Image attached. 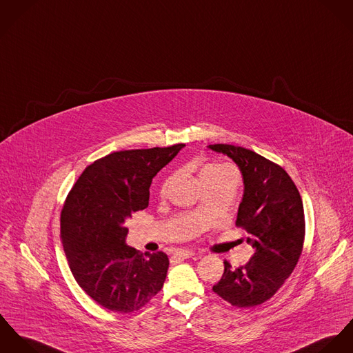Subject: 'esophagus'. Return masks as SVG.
<instances>
[{"label":"esophagus","instance_id":"obj_1","mask_svg":"<svg viewBox=\"0 0 353 353\" xmlns=\"http://www.w3.org/2000/svg\"><path fill=\"white\" fill-rule=\"evenodd\" d=\"M173 254H174V257L184 260V259H190V257L195 256V252L194 250H187V249H177Z\"/></svg>","mask_w":353,"mask_h":353}]
</instances>
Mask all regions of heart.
<instances>
[{
    "instance_id": "1",
    "label": "heart",
    "mask_w": 353,
    "mask_h": 353,
    "mask_svg": "<svg viewBox=\"0 0 353 353\" xmlns=\"http://www.w3.org/2000/svg\"><path fill=\"white\" fill-rule=\"evenodd\" d=\"M226 177H236V176H235L234 170L225 163H211V165H207L205 168H203L200 172L201 181L212 180V179H226ZM170 181H172V177H166L163 180V183L161 185V192L166 191Z\"/></svg>"
}]
</instances>
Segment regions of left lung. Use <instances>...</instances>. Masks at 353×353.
Returning a JSON list of instances; mask_svg holds the SVG:
<instances>
[{
    "label": "left lung",
    "instance_id": "obj_1",
    "mask_svg": "<svg viewBox=\"0 0 353 353\" xmlns=\"http://www.w3.org/2000/svg\"><path fill=\"white\" fill-rule=\"evenodd\" d=\"M208 148L229 156L241 169L245 188L235 226L248 233L254 249L248 264L235 270L225 260V272L212 291L232 306L254 307L271 299L298 264L306 230L302 197L288 173L272 161L234 145Z\"/></svg>",
    "mask_w": 353,
    "mask_h": 353
}]
</instances>
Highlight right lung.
<instances>
[{
    "label": "right lung",
    "instance_id": "1",
    "mask_svg": "<svg viewBox=\"0 0 353 353\" xmlns=\"http://www.w3.org/2000/svg\"><path fill=\"white\" fill-rule=\"evenodd\" d=\"M115 152L96 159L63 203L61 238L72 274L99 305L132 313L161 291L169 259L125 245L124 222L149 205L153 177L184 148Z\"/></svg>",
    "mask_w": 353,
    "mask_h": 353
}]
</instances>
